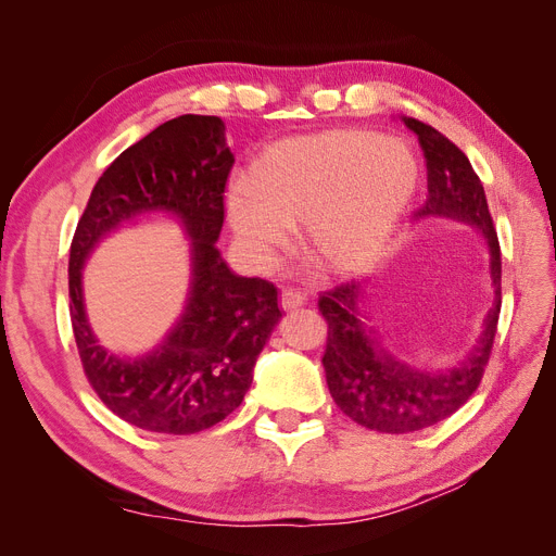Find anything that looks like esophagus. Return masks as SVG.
I'll return each instance as SVG.
<instances>
[{"instance_id": "obj_1", "label": "esophagus", "mask_w": 556, "mask_h": 556, "mask_svg": "<svg viewBox=\"0 0 556 556\" xmlns=\"http://www.w3.org/2000/svg\"><path fill=\"white\" fill-rule=\"evenodd\" d=\"M304 301H306V296L301 294L299 290H294V288H282L280 290V306L285 311H294L299 306H304Z\"/></svg>"}]
</instances>
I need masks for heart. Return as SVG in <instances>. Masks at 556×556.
<instances>
[{
	"label": "heart",
	"instance_id": "1",
	"mask_svg": "<svg viewBox=\"0 0 556 556\" xmlns=\"http://www.w3.org/2000/svg\"><path fill=\"white\" fill-rule=\"evenodd\" d=\"M419 185V162L396 139L329 129L280 139L233 185L227 217L248 255L271 266L301 227L306 255L327 274L366 271L390 245Z\"/></svg>",
	"mask_w": 556,
	"mask_h": 556
}]
</instances>
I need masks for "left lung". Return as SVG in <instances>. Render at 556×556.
<instances>
[{"mask_svg": "<svg viewBox=\"0 0 556 556\" xmlns=\"http://www.w3.org/2000/svg\"><path fill=\"white\" fill-rule=\"evenodd\" d=\"M417 134L427 160V201L415 217H450L473 225L490 245V278L494 306L486 313L480 339L462 364L445 371H419L396 359L378 343V331L364 327L359 306L362 282H343L319 294V313L327 319V350L323 366L331 399L352 422L380 433L427 429L457 413L478 390L490 362L501 313V250L486 206L484 188L468 157L431 125L401 117Z\"/></svg>", "mask_w": 556, "mask_h": 556, "instance_id": "obj_1", "label": "left lung"}]
</instances>
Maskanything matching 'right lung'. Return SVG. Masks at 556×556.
<instances>
[{"label":"right lung","instance_id":"right-lung-1","mask_svg":"<svg viewBox=\"0 0 556 556\" xmlns=\"http://www.w3.org/2000/svg\"><path fill=\"white\" fill-rule=\"evenodd\" d=\"M233 155L217 115H180L129 146L97 180L70 250V311L83 371L104 406L157 433H197L241 406L252 368L280 323L278 290L237 276L217 250ZM143 214H172L191 239V294L177 327L141 358L99 346L81 301L93 245Z\"/></svg>","mask_w":556,"mask_h":556}]
</instances>
